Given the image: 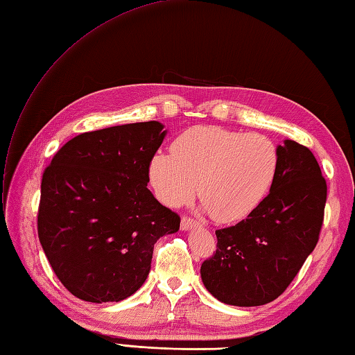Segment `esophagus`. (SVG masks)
I'll return each instance as SVG.
<instances>
[{
	"label": "esophagus",
	"instance_id": "1",
	"mask_svg": "<svg viewBox=\"0 0 355 355\" xmlns=\"http://www.w3.org/2000/svg\"><path fill=\"white\" fill-rule=\"evenodd\" d=\"M200 223L198 222V220H194L191 217H182V222H180V227H182L184 231H188V230H193V227H199Z\"/></svg>",
	"mask_w": 355,
	"mask_h": 355
}]
</instances>
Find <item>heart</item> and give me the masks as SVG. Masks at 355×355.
I'll use <instances>...</instances> for the list:
<instances>
[{
  "label": "heart",
  "instance_id": "obj_1",
  "mask_svg": "<svg viewBox=\"0 0 355 355\" xmlns=\"http://www.w3.org/2000/svg\"><path fill=\"white\" fill-rule=\"evenodd\" d=\"M278 165V148L264 135L196 125L173 141L171 153L155 155L150 182L167 207L187 203L199 184L211 217L231 223L246 218L263 202Z\"/></svg>",
  "mask_w": 355,
  "mask_h": 355
}]
</instances>
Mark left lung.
<instances>
[{
    "mask_svg": "<svg viewBox=\"0 0 355 355\" xmlns=\"http://www.w3.org/2000/svg\"><path fill=\"white\" fill-rule=\"evenodd\" d=\"M270 193L248 218L217 230L216 254L205 259V287L218 301L257 306L286 291L319 241L327 180L310 148L286 139Z\"/></svg>",
    "mask_w": 355,
    "mask_h": 355,
    "instance_id": "8db88e82",
    "label": "left lung"
}]
</instances>
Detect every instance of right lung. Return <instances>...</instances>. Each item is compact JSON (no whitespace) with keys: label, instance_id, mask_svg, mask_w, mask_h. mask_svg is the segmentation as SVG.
I'll return each mask as SVG.
<instances>
[{"label":"right lung","instance_id":"obj_1","mask_svg":"<svg viewBox=\"0 0 355 355\" xmlns=\"http://www.w3.org/2000/svg\"><path fill=\"white\" fill-rule=\"evenodd\" d=\"M157 121L69 139L44 170L37 235L64 287L88 302H118L144 284L157 239L180 217L147 188L165 137Z\"/></svg>","mask_w":355,"mask_h":355}]
</instances>
